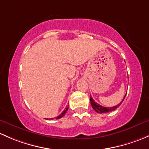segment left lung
Returning <instances> with one entry per match:
<instances>
[{
    "instance_id": "obj_1",
    "label": "left lung",
    "mask_w": 149,
    "mask_h": 149,
    "mask_svg": "<svg viewBox=\"0 0 149 149\" xmlns=\"http://www.w3.org/2000/svg\"><path fill=\"white\" fill-rule=\"evenodd\" d=\"M125 95L124 96L123 99V100L121 101L120 103L118 104V105H116V106H113V107H110V108H107V107H103L102 106V105H99V104L97 103V102H95L94 100L92 98L91 96H90V103H91V105L92 107H93V108L95 110L96 112L98 113H108V112H111V111H113V110H116V108H118L119 106L121 105V103H122V102L123 101L124 98H125Z\"/></svg>"
}]
</instances>
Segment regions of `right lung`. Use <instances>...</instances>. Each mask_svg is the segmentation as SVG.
Listing matches in <instances>:
<instances>
[{
  "label": "right lung",
  "instance_id": "right-lung-1",
  "mask_svg": "<svg viewBox=\"0 0 149 149\" xmlns=\"http://www.w3.org/2000/svg\"><path fill=\"white\" fill-rule=\"evenodd\" d=\"M67 110H68V108H66L65 109H64V110L63 112H62V113H61L60 115H59V116H57V117L56 118H56V119H59V118H62L63 117V116H64V115H65V113H66V112L67 111ZM54 118H51V120H53Z\"/></svg>",
  "mask_w": 149,
  "mask_h": 149
}]
</instances>
